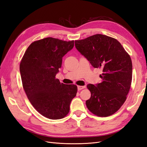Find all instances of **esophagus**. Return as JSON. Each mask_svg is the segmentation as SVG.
<instances>
[{
  "label": "esophagus",
  "instance_id": "1",
  "mask_svg": "<svg viewBox=\"0 0 147 147\" xmlns=\"http://www.w3.org/2000/svg\"><path fill=\"white\" fill-rule=\"evenodd\" d=\"M77 88H78V90H83V89L85 88L86 86H78Z\"/></svg>",
  "mask_w": 147,
  "mask_h": 147
}]
</instances>
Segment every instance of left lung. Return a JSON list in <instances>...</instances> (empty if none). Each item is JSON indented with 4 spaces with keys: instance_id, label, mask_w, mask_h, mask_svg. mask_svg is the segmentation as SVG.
I'll return each mask as SVG.
<instances>
[{
    "instance_id": "obj_1",
    "label": "left lung",
    "mask_w": 147,
    "mask_h": 147,
    "mask_svg": "<svg viewBox=\"0 0 147 147\" xmlns=\"http://www.w3.org/2000/svg\"><path fill=\"white\" fill-rule=\"evenodd\" d=\"M77 50L94 68L102 70V82L88 84L91 97L86 101L91 113L109 117L121 108L129 91L132 75L130 56L117 39L96 34L75 41Z\"/></svg>"
}]
</instances>
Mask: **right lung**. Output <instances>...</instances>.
<instances>
[{
	"label": "right lung",
	"instance_id": "obj_1",
	"mask_svg": "<svg viewBox=\"0 0 147 147\" xmlns=\"http://www.w3.org/2000/svg\"><path fill=\"white\" fill-rule=\"evenodd\" d=\"M74 46V40L45 38L31 43L21 59L20 70L24 91L35 110L47 118L65 117L76 96V85L65 84L56 78L63 57Z\"/></svg>",
	"mask_w": 147,
	"mask_h": 147
}]
</instances>
